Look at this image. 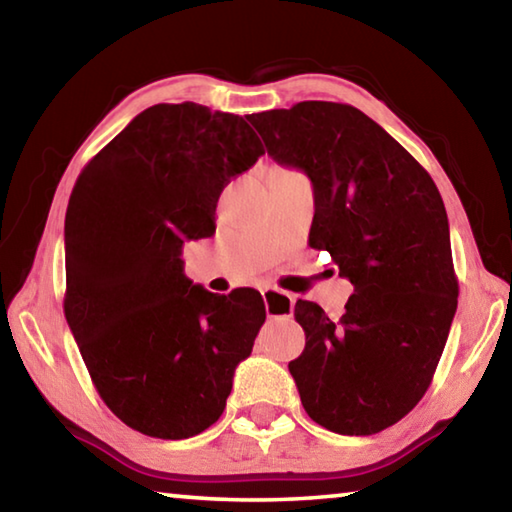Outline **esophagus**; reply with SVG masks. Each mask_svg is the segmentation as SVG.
Returning a JSON list of instances; mask_svg holds the SVG:
<instances>
[{"instance_id": "34e87169", "label": "esophagus", "mask_w": 512, "mask_h": 512, "mask_svg": "<svg viewBox=\"0 0 512 512\" xmlns=\"http://www.w3.org/2000/svg\"><path fill=\"white\" fill-rule=\"evenodd\" d=\"M262 298L266 305V316L275 320H289L293 316V300L289 293H282L273 287L262 289Z\"/></svg>"}]
</instances>
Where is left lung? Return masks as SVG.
<instances>
[{
  "mask_svg": "<svg viewBox=\"0 0 512 512\" xmlns=\"http://www.w3.org/2000/svg\"><path fill=\"white\" fill-rule=\"evenodd\" d=\"M282 167L314 185L309 246L354 284L339 323L298 300L305 352L289 363L309 418L370 436L422 400L458 305L436 183L377 121L348 103L302 101L246 117Z\"/></svg>",
  "mask_w": 512,
  "mask_h": 512,
  "instance_id": "1",
  "label": "left lung"
}]
</instances>
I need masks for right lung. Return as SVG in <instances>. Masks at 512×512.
Masks as SVG:
<instances>
[{
  "label": "right lung",
  "mask_w": 512,
  "mask_h": 512,
  "mask_svg": "<svg viewBox=\"0 0 512 512\" xmlns=\"http://www.w3.org/2000/svg\"><path fill=\"white\" fill-rule=\"evenodd\" d=\"M264 146L244 117L198 103L140 112L94 155L65 216V318L101 400L144 436L183 440L221 418L266 307L185 275V241Z\"/></svg>",
  "instance_id": "obj_1"
}]
</instances>
